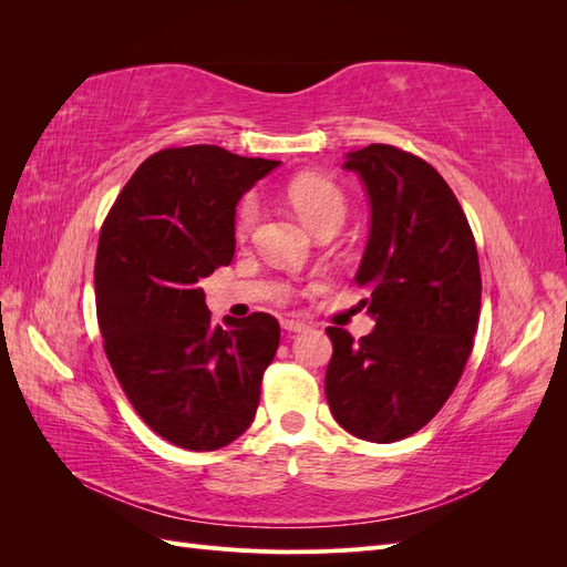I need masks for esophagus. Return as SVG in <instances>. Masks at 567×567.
Masks as SVG:
<instances>
[{
  "mask_svg": "<svg viewBox=\"0 0 567 567\" xmlns=\"http://www.w3.org/2000/svg\"><path fill=\"white\" fill-rule=\"evenodd\" d=\"M281 326H284V331H288V333H302L307 329V323L296 321V319H286V321H281Z\"/></svg>",
  "mask_w": 567,
  "mask_h": 567,
  "instance_id": "obj_1",
  "label": "esophagus"
}]
</instances>
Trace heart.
I'll return each mask as SVG.
<instances>
[{
	"mask_svg": "<svg viewBox=\"0 0 567 567\" xmlns=\"http://www.w3.org/2000/svg\"><path fill=\"white\" fill-rule=\"evenodd\" d=\"M290 205L302 217V221L312 231L319 229L323 221L346 217V196L340 188L326 177L319 175H298L288 184L286 192ZM257 217H260V200L248 194L236 213V238H248Z\"/></svg>",
	"mask_w": 567,
	"mask_h": 567,
	"instance_id": "heart-1",
	"label": "heart"
}]
</instances>
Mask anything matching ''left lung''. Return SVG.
Segmentation results:
<instances>
[{
	"label": "left lung",
	"instance_id": "obj_1",
	"mask_svg": "<svg viewBox=\"0 0 567 567\" xmlns=\"http://www.w3.org/2000/svg\"><path fill=\"white\" fill-rule=\"evenodd\" d=\"M342 167L371 205L357 286L375 319L354 338L329 326L326 400L359 440L398 442L431 421L454 392L480 319V262L461 205L433 165L388 144L350 151Z\"/></svg>",
	"mask_w": 567,
	"mask_h": 567
}]
</instances>
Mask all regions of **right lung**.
I'll return each mask as SVG.
<instances>
[{
    "label": "right lung",
    "mask_w": 567,
    "mask_h": 567,
    "mask_svg": "<svg viewBox=\"0 0 567 567\" xmlns=\"http://www.w3.org/2000/svg\"><path fill=\"white\" fill-rule=\"evenodd\" d=\"M279 161L196 144L130 177L101 227L94 288L109 362L153 433L213 452L248 431L279 348L265 312L213 323L200 279L236 250V205Z\"/></svg>",
    "instance_id": "add662e5"
}]
</instances>
